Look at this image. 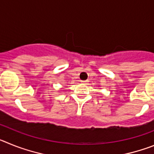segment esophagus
Here are the masks:
<instances>
[{
	"label": "esophagus",
	"mask_w": 154,
	"mask_h": 154,
	"mask_svg": "<svg viewBox=\"0 0 154 154\" xmlns=\"http://www.w3.org/2000/svg\"><path fill=\"white\" fill-rule=\"evenodd\" d=\"M81 82H82V84H87V82H88V81H85H85H81Z\"/></svg>",
	"instance_id": "obj_1"
}]
</instances>
